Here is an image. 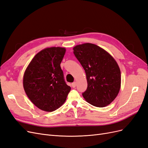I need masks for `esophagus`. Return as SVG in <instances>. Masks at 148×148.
Returning a JSON list of instances; mask_svg holds the SVG:
<instances>
[{"label":"esophagus","instance_id":"obj_1","mask_svg":"<svg viewBox=\"0 0 148 148\" xmlns=\"http://www.w3.org/2000/svg\"><path fill=\"white\" fill-rule=\"evenodd\" d=\"M76 85H77V83L76 82H73V83H71V86H72L73 88H75Z\"/></svg>","mask_w":148,"mask_h":148}]
</instances>
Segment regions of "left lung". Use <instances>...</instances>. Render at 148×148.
Listing matches in <instances>:
<instances>
[{
  "mask_svg": "<svg viewBox=\"0 0 148 148\" xmlns=\"http://www.w3.org/2000/svg\"><path fill=\"white\" fill-rule=\"evenodd\" d=\"M73 49L86 75L88 87L82 94L84 99L98 107L109 105L121 87V73L117 62L109 52L94 44H79Z\"/></svg>",
  "mask_w": 148,
  "mask_h": 148,
  "instance_id": "obj_1",
  "label": "left lung"
}]
</instances>
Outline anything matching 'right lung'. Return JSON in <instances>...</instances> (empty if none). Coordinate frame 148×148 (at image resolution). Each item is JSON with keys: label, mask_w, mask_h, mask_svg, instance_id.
<instances>
[{"label": "right lung", "mask_w": 148, "mask_h": 148, "mask_svg": "<svg viewBox=\"0 0 148 148\" xmlns=\"http://www.w3.org/2000/svg\"><path fill=\"white\" fill-rule=\"evenodd\" d=\"M65 47L42 49L29 62L23 75L25 91L38 108L52 112L64 104L71 88L64 79L60 64Z\"/></svg>", "instance_id": "obj_1"}]
</instances>
